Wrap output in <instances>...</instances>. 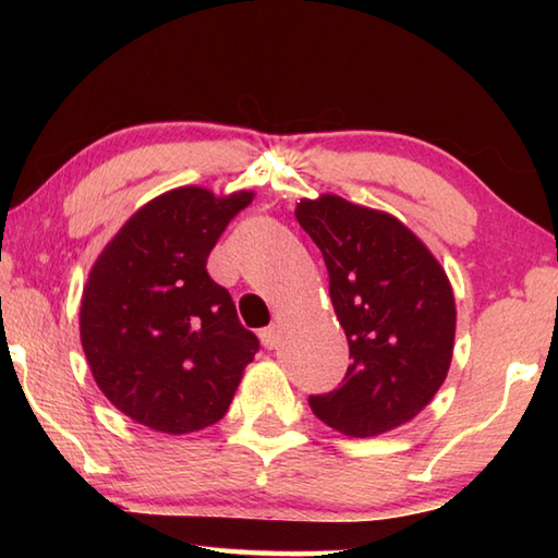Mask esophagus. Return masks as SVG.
<instances>
[{"instance_id":"esophagus-1","label":"esophagus","mask_w":558,"mask_h":558,"mask_svg":"<svg viewBox=\"0 0 558 558\" xmlns=\"http://www.w3.org/2000/svg\"><path fill=\"white\" fill-rule=\"evenodd\" d=\"M260 342H264V348H268V350H276L278 345H280V326H268V328H264L260 330Z\"/></svg>"}]
</instances>
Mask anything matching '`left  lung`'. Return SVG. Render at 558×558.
<instances>
[{
	"label": "left lung",
	"instance_id": "left-lung-1",
	"mask_svg": "<svg viewBox=\"0 0 558 558\" xmlns=\"http://www.w3.org/2000/svg\"><path fill=\"white\" fill-rule=\"evenodd\" d=\"M322 248L330 302L352 364L340 388L312 396L314 414L345 436H378L410 422L446 381L456 300L441 264L398 218L336 194L294 210Z\"/></svg>",
	"mask_w": 558,
	"mask_h": 558
}]
</instances>
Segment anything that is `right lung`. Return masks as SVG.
<instances>
[{"label":"right lung","instance_id":"add662e5","mask_svg":"<svg viewBox=\"0 0 558 558\" xmlns=\"http://www.w3.org/2000/svg\"><path fill=\"white\" fill-rule=\"evenodd\" d=\"M254 192L180 186L148 201L102 248L81 298V345L126 417L192 434L225 417L258 338L206 260Z\"/></svg>","mask_w":558,"mask_h":558}]
</instances>
